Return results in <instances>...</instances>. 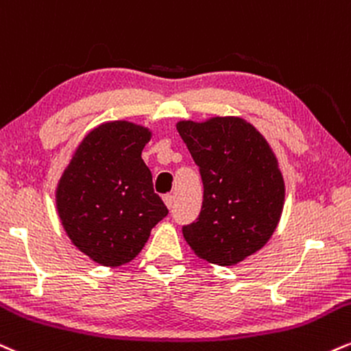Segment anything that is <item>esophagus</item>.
Masks as SVG:
<instances>
[{"mask_svg":"<svg viewBox=\"0 0 351 351\" xmlns=\"http://www.w3.org/2000/svg\"><path fill=\"white\" fill-rule=\"evenodd\" d=\"M163 201H165V204H167V208L170 209V208H173V202H175V196H173V194H165Z\"/></svg>","mask_w":351,"mask_h":351,"instance_id":"34e87169","label":"esophagus"}]
</instances>
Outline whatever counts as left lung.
Wrapping results in <instances>:
<instances>
[{"mask_svg":"<svg viewBox=\"0 0 351 351\" xmlns=\"http://www.w3.org/2000/svg\"><path fill=\"white\" fill-rule=\"evenodd\" d=\"M201 173L202 206L183 226L193 252L230 267L258 252L280 222L285 181L278 160L258 130L240 117H213L176 125Z\"/></svg>","mask_w":351,"mask_h":351,"instance_id":"8db88e82","label":"left lung"}]
</instances>
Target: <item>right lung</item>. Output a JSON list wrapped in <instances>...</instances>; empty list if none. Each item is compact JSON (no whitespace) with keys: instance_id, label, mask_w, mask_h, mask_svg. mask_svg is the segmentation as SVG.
Listing matches in <instances>:
<instances>
[{"instance_id":"obj_1","label":"right lung","mask_w":351,"mask_h":351,"mask_svg":"<svg viewBox=\"0 0 351 351\" xmlns=\"http://www.w3.org/2000/svg\"><path fill=\"white\" fill-rule=\"evenodd\" d=\"M149 129L114 121L93 129L75 152L57 188L66 234L104 267L134 260L150 230L168 214L142 160Z\"/></svg>"}]
</instances>
